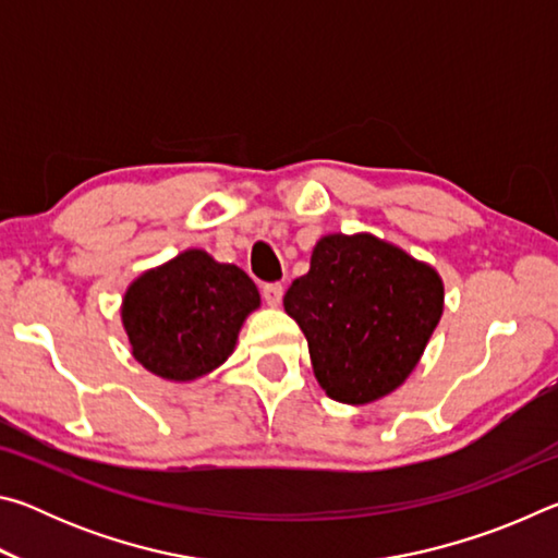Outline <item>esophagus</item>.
Masks as SVG:
<instances>
[{
	"label": "esophagus",
	"instance_id": "1",
	"mask_svg": "<svg viewBox=\"0 0 558 558\" xmlns=\"http://www.w3.org/2000/svg\"><path fill=\"white\" fill-rule=\"evenodd\" d=\"M282 292H286V288H282L280 282H266V286H263V298H266V302L272 307L280 305Z\"/></svg>",
	"mask_w": 558,
	"mask_h": 558
}]
</instances>
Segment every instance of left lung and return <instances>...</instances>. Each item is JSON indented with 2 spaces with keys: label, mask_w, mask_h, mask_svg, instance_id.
<instances>
[{
  "label": "left lung",
  "mask_w": 558,
  "mask_h": 558,
  "mask_svg": "<svg viewBox=\"0 0 558 558\" xmlns=\"http://www.w3.org/2000/svg\"><path fill=\"white\" fill-rule=\"evenodd\" d=\"M282 302L327 396L369 403L413 372L442 313V282L391 243L335 233L315 245L310 272Z\"/></svg>",
  "instance_id": "obj_1"
}]
</instances>
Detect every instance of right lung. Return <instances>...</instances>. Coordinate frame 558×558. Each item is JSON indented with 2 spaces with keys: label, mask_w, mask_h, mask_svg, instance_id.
<instances>
[{
  "label": "right lung",
  "mask_w": 558,
  "mask_h": 558,
  "mask_svg": "<svg viewBox=\"0 0 558 558\" xmlns=\"http://www.w3.org/2000/svg\"><path fill=\"white\" fill-rule=\"evenodd\" d=\"M258 302L256 282L241 268L186 251L132 282L122 300V325L145 369L192 381L226 362Z\"/></svg>",
  "instance_id": "obj_1"
}]
</instances>
